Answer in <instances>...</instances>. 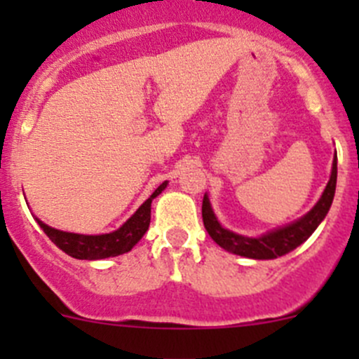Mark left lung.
<instances>
[{
	"mask_svg": "<svg viewBox=\"0 0 359 359\" xmlns=\"http://www.w3.org/2000/svg\"><path fill=\"white\" fill-rule=\"evenodd\" d=\"M335 186H337V156L332 163V175L328 180L327 187H325L323 194H321L320 201L313 206L311 212L300 217L295 222L288 224V226L278 227V229L269 231V233L262 234L259 238H248L241 236V234L233 233L229 229H224L220 222L217 220L215 213H213L212 205H210L208 196L205 194L203 198V224L212 240L215 241L219 247L236 255L248 257V259L257 260H267V259H278V257L285 255V253L295 250L299 245H302L311 234L316 231L321 220L327 217L328 210H330L332 201L335 196Z\"/></svg>",
	"mask_w": 359,
	"mask_h": 359,
	"instance_id": "left-lung-1",
	"label": "left lung"
}]
</instances>
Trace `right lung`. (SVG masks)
Wrapping results in <instances>:
<instances>
[{
	"mask_svg": "<svg viewBox=\"0 0 359 359\" xmlns=\"http://www.w3.org/2000/svg\"><path fill=\"white\" fill-rule=\"evenodd\" d=\"M166 180L147 198L142 205L139 206L135 213L123 224L119 229L112 231L109 234H97V236H88V234H74V233H66V231L53 229V227L46 226L45 222H41L39 219L38 224L43 231H45L46 236L53 241L62 252H66L67 255L74 257V259L81 260H99V259H107V257H116L121 255V253L130 252L137 243L140 241V238L146 234V231L149 229L151 222V203L158 194H161V191L166 187Z\"/></svg>",
	"mask_w": 359,
	"mask_h": 359,
	"instance_id": "right-lung-1",
	"label": "right lung"
}]
</instances>
